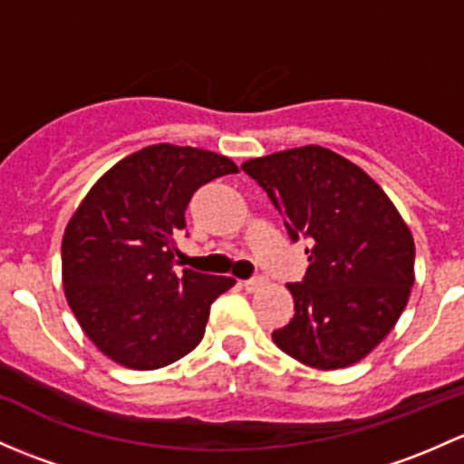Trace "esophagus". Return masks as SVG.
<instances>
[{
    "instance_id": "1",
    "label": "esophagus",
    "mask_w": 464,
    "mask_h": 464,
    "mask_svg": "<svg viewBox=\"0 0 464 464\" xmlns=\"http://www.w3.org/2000/svg\"><path fill=\"white\" fill-rule=\"evenodd\" d=\"M265 277H253V280H246V282H242V286H245V289L246 291H251V294H253V291H257V289H260V286H265Z\"/></svg>"
}]
</instances>
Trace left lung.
Returning a JSON list of instances; mask_svg holds the SVG:
<instances>
[{
	"label": "left lung",
	"mask_w": 464,
	"mask_h": 464,
	"mask_svg": "<svg viewBox=\"0 0 464 464\" xmlns=\"http://www.w3.org/2000/svg\"><path fill=\"white\" fill-rule=\"evenodd\" d=\"M242 170L269 195L291 240H311L304 280L286 285L295 314L273 343L322 372L360 362L411 295L416 245L407 222L362 169L324 146L246 160Z\"/></svg>",
	"instance_id": "left-lung-1"
}]
</instances>
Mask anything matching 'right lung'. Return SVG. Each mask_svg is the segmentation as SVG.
Listing matches in <instances>:
<instances>
[{"instance_id":"right-lung-1","label":"right lung","mask_w":464,"mask_h":464,"mask_svg":"<svg viewBox=\"0 0 464 464\" xmlns=\"http://www.w3.org/2000/svg\"><path fill=\"white\" fill-rule=\"evenodd\" d=\"M237 173L227 155L153 144L126 155L91 187L62 237L71 311L106 358L150 372L184 358L207 329L213 300L233 277L175 271V237L193 193Z\"/></svg>"}]
</instances>
